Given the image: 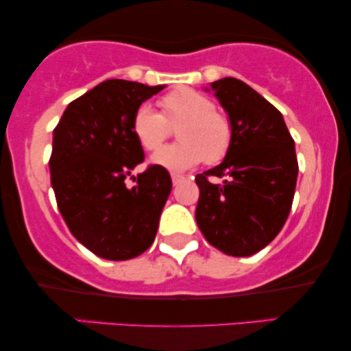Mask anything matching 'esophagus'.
Returning <instances> with one entry per match:
<instances>
[{
    "label": "esophagus",
    "instance_id": "1",
    "mask_svg": "<svg viewBox=\"0 0 351 351\" xmlns=\"http://www.w3.org/2000/svg\"><path fill=\"white\" fill-rule=\"evenodd\" d=\"M171 177H172V184L174 185L180 184V182L184 180V176H180V174H171Z\"/></svg>",
    "mask_w": 351,
    "mask_h": 351
}]
</instances>
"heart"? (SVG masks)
<instances>
[{"label": "heart", "mask_w": 351, "mask_h": 351, "mask_svg": "<svg viewBox=\"0 0 351 351\" xmlns=\"http://www.w3.org/2000/svg\"><path fill=\"white\" fill-rule=\"evenodd\" d=\"M161 113L142 104L131 119V131L143 150L155 152L177 126L180 142L161 148L153 155L156 166L169 171L190 169L204 160L222 161L232 147L233 126L223 112L214 108L213 99L191 88H180L160 99Z\"/></svg>", "instance_id": "heart-1"}]
</instances>
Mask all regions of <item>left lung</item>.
Returning a JSON list of instances; mask_svg holds the SVG:
<instances>
[{
	"label": "left lung",
	"mask_w": 351,
	"mask_h": 351,
	"mask_svg": "<svg viewBox=\"0 0 351 351\" xmlns=\"http://www.w3.org/2000/svg\"><path fill=\"white\" fill-rule=\"evenodd\" d=\"M210 88L227 110L233 142L219 166L195 177V217L209 244L247 257L276 238L291 213L299 174L294 138L280 110L244 81L222 78Z\"/></svg>",
	"instance_id": "1"
}]
</instances>
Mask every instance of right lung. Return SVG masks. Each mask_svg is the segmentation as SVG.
Masks as SVG:
<instances>
[{"mask_svg":"<svg viewBox=\"0 0 351 351\" xmlns=\"http://www.w3.org/2000/svg\"><path fill=\"white\" fill-rule=\"evenodd\" d=\"M162 88L107 80L70 102L54 129L49 171L57 208L71 234L107 261H128L152 246L171 193L169 172L156 165L126 185L145 158L132 114Z\"/></svg>","mask_w":351,"mask_h":351,"instance_id":"obj_1","label":"right lung"}]
</instances>
